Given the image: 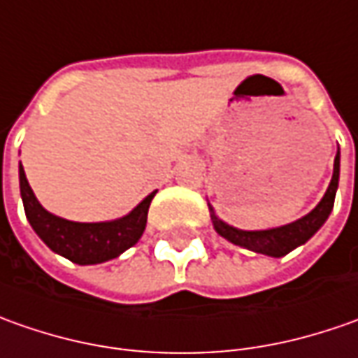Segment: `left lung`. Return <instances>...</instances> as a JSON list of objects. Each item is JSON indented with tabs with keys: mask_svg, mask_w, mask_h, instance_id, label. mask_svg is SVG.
Segmentation results:
<instances>
[{
	"mask_svg": "<svg viewBox=\"0 0 358 358\" xmlns=\"http://www.w3.org/2000/svg\"><path fill=\"white\" fill-rule=\"evenodd\" d=\"M339 150H337L335 164H333V178H331V184L327 188L323 200L317 203L315 210H311L307 216H303L301 220L291 222L287 226H279V228L245 231V229H238L234 228V226H228L226 222H222L214 214L212 206H210L214 229H216L222 238H226L231 243H236L240 248H245L250 252L264 253V255H269V257H283V255H287L295 248H299L307 240H311L315 234H317V229L325 224L327 217L331 214L333 203H335L337 186H339Z\"/></svg>",
	"mask_w": 358,
	"mask_h": 358,
	"instance_id": "8db88e82",
	"label": "left lung"
}]
</instances>
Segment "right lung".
I'll return each instance as SVG.
<instances>
[{
  "label": "right lung",
  "instance_id": "obj_1",
  "mask_svg": "<svg viewBox=\"0 0 358 358\" xmlns=\"http://www.w3.org/2000/svg\"><path fill=\"white\" fill-rule=\"evenodd\" d=\"M19 190H21L25 216L35 229V234L45 241L49 250L79 265H94L115 259L141 240L142 231L146 228L148 208L156 194V192L148 194L130 214L118 220L83 224L47 212L35 198L21 164H19Z\"/></svg>",
  "mask_w": 358,
  "mask_h": 358
}]
</instances>
